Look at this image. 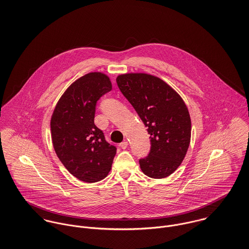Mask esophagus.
<instances>
[{"label": "esophagus", "mask_w": 249, "mask_h": 249, "mask_svg": "<svg viewBox=\"0 0 249 249\" xmlns=\"http://www.w3.org/2000/svg\"><path fill=\"white\" fill-rule=\"evenodd\" d=\"M119 146L122 148V149H126L128 147V142H123L119 144Z\"/></svg>", "instance_id": "esophagus-1"}]
</instances>
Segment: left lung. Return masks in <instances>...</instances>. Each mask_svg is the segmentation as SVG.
<instances>
[{
	"mask_svg": "<svg viewBox=\"0 0 249 249\" xmlns=\"http://www.w3.org/2000/svg\"><path fill=\"white\" fill-rule=\"evenodd\" d=\"M116 83L150 135L149 153L139 160L142 172L154 179L169 176L183 161L191 142L186 104L162 80L148 74L120 75Z\"/></svg>",
	"mask_w": 249,
	"mask_h": 249,
	"instance_id": "8db88e82",
	"label": "left lung"
}]
</instances>
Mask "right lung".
<instances>
[{
  "label": "right lung",
  "instance_id": "add662e5",
  "mask_svg": "<svg viewBox=\"0 0 249 249\" xmlns=\"http://www.w3.org/2000/svg\"><path fill=\"white\" fill-rule=\"evenodd\" d=\"M110 90L105 74L89 73L67 89L51 118L56 156L73 176L87 183L107 177L116 154V147L94 124L97 102Z\"/></svg>",
  "mask_w": 249,
  "mask_h": 249
}]
</instances>
